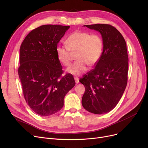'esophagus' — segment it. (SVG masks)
<instances>
[{
  "instance_id": "34e87169",
  "label": "esophagus",
  "mask_w": 148,
  "mask_h": 148,
  "mask_svg": "<svg viewBox=\"0 0 148 148\" xmlns=\"http://www.w3.org/2000/svg\"><path fill=\"white\" fill-rule=\"evenodd\" d=\"M74 80H75V82L76 83H79V79L78 77H74Z\"/></svg>"
}]
</instances>
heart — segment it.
Returning <instances> with one entry per match:
<instances>
[{
    "instance_id": "obj_1",
    "label": "heart",
    "mask_w": 148,
    "mask_h": 148,
    "mask_svg": "<svg viewBox=\"0 0 148 148\" xmlns=\"http://www.w3.org/2000/svg\"><path fill=\"white\" fill-rule=\"evenodd\" d=\"M67 47L58 45L56 53L58 59L65 66H69L72 53L77 52L76 62L68 68L67 71L74 75H79L90 66L95 65L101 57L104 42L98 34H91L84 31L77 30L66 40Z\"/></svg>"
}]
</instances>
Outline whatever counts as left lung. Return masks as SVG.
Returning a JSON list of instances; mask_svg holds the SVG:
<instances>
[{"label":"left lung","instance_id":"left-lung-1","mask_svg":"<svg viewBox=\"0 0 148 148\" xmlns=\"http://www.w3.org/2000/svg\"><path fill=\"white\" fill-rule=\"evenodd\" d=\"M84 26L101 34L104 48L95 68L79 80L85 87L82 103L84 109L90 113H106L118 104L127 86V44L122 34L112 25L95 24Z\"/></svg>","mask_w":148,"mask_h":148}]
</instances>
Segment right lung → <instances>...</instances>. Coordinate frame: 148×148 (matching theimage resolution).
Returning <instances> with one entry per match:
<instances>
[{"label": "right lung", "instance_id": "obj_1", "mask_svg": "<svg viewBox=\"0 0 148 148\" xmlns=\"http://www.w3.org/2000/svg\"><path fill=\"white\" fill-rule=\"evenodd\" d=\"M69 26L46 25L29 32L20 49L18 73L26 103L38 115L50 116L64 106L66 94L75 84L63 73L56 48Z\"/></svg>", "mask_w": 148, "mask_h": 148}]
</instances>
